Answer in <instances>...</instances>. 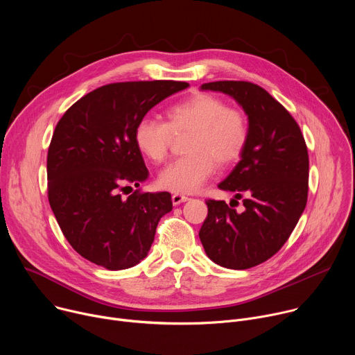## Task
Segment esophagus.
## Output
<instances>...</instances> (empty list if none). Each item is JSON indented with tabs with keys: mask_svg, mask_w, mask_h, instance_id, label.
<instances>
[{
	"mask_svg": "<svg viewBox=\"0 0 355 355\" xmlns=\"http://www.w3.org/2000/svg\"><path fill=\"white\" fill-rule=\"evenodd\" d=\"M171 199H173V204L174 205H180V204H182V202H187L189 198L182 195V193H174Z\"/></svg>",
	"mask_w": 355,
	"mask_h": 355,
	"instance_id": "esophagus-1",
	"label": "esophagus"
}]
</instances>
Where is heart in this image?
Returning a JSON list of instances; mask_svg holds the SVG:
<instances>
[{
  "instance_id": "1",
  "label": "heart",
  "mask_w": 355,
  "mask_h": 355,
  "mask_svg": "<svg viewBox=\"0 0 355 355\" xmlns=\"http://www.w3.org/2000/svg\"><path fill=\"white\" fill-rule=\"evenodd\" d=\"M168 123L141 118L135 126V143L148 160L160 163L167 157L174 133H189L187 156L164 167L159 175L163 188L177 193L196 192L218 166H230L244 153L248 122L243 112L227 107L211 94H196L167 111Z\"/></svg>"
}]
</instances>
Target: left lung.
<instances>
[{"mask_svg": "<svg viewBox=\"0 0 355 355\" xmlns=\"http://www.w3.org/2000/svg\"><path fill=\"white\" fill-rule=\"evenodd\" d=\"M232 96L248 121V141L240 162L218 185L243 198L241 212L225 200L208 199L199 230L207 256L220 267H256L285 244L308 200L309 157L291 114L264 88L247 81L200 85ZM232 199V200H236Z\"/></svg>", "mask_w": 355, "mask_h": 355, "instance_id": "left-lung-1", "label": "left lung"}]
</instances>
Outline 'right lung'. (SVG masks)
Masks as SVG:
<instances>
[{"instance_id":"1","label":"right lung","mask_w":355,"mask_h":355,"mask_svg":"<svg viewBox=\"0 0 355 355\" xmlns=\"http://www.w3.org/2000/svg\"><path fill=\"white\" fill-rule=\"evenodd\" d=\"M182 81H129L99 87L59 121L47 153V195L71 247L111 271L139 264L159 220L173 209L168 192H139L128 184L148 178L135 143V126Z\"/></svg>"}]
</instances>
